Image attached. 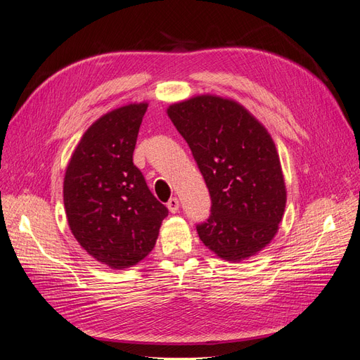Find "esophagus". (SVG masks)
I'll list each match as a JSON object with an SVG mask.
<instances>
[{"mask_svg": "<svg viewBox=\"0 0 360 360\" xmlns=\"http://www.w3.org/2000/svg\"><path fill=\"white\" fill-rule=\"evenodd\" d=\"M167 207H168V210H169L171 213H177L179 209H180V201H179L177 198H171V200L168 201Z\"/></svg>", "mask_w": 360, "mask_h": 360, "instance_id": "esophagus-1", "label": "esophagus"}]
</instances>
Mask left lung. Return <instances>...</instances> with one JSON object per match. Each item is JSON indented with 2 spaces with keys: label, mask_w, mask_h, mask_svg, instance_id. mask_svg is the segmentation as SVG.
<instances>
[{
  "label": "left lung",
  "mask_w": 360,
  "mask_h": 360,
  "mask_svg": "<svg viewBox=\"0 0 360 360\" xmlns=\"http://www.w3.org/2000/svg\"><path fill=\"white\" fill-rule=\"evenodd\" d=\"M167 114L210 192V217L197 225L201 242L233 263L258 254L276 236L287 202L267 129L240 103L213 94L172 103Z\"/></svg>",
  "instance_id": "left-lung-1"
}]
</instances>
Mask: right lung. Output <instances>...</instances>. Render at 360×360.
I'll return each mask as SVG.
<instances>
[{
  "label": "right lung",
  "mask_w": 360,
  "mask_h": 360,
  "mask_svg": "<svg viewBox=\"0 0 360 360\" xmlns=\"http://www.w3.org/2000/svg\"><path fill=\"white\" fill-rule=\"evenodd\" d=\"M147 106L124 105L96 120L76 146L64 176V209L72 234L111 269H127L144 259L168 216L134 165Z\"/></svg>",
  "instance_id": "1"
}]
</instances>
